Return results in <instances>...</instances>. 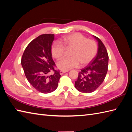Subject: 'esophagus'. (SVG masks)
I'll return each mask as SVG.
<instances>
[{
	"instance_id": "1",
	"label": "esophagus",
	"mask_w": 132,
	"mask_h": 132,
	"mask_svg": "<svg viewBox=\"0 0 132 132\" xmlns=\"http://www.w3.org/2000/svg\"><path fill=\"white\" fill-rule=\"evenodd\" d=\"M68 72V71H64V70H61V71H60V74L61 75H62L63 74H64V73H66V72Z\"/></svg>"
}]
</instances>
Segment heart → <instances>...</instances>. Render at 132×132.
<instances>
[{"mask_svg": "<svg viewBox=\"0 0 132 132\" xmlns=\"http://www.w3.org/2000/svg\"><path fill=\"white\" fill-rule=\"evenodd\" d=\"M64 47H73L71 57H64L57 63L59 69L62 70L77 68L80 63L84 66L88 64L93 60L97 53V45L96 42L87 39L80 33H74L64 36L60 41L53 43L51 47V53L56 60L62 57L64 52Z\"/></svg>", "mask_w": 132, "mask_h": 132, "instance_id": "heart-1", "label": "heart"}]
</instances>
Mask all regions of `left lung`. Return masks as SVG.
Listing matches in <instances>:
<instances>
[{
  "mask_svg": "<svg viewBox=\"0 0 132 132\" xmlns=\"http://www.w3.org/2000/svg\"><path fill=\"white\" fill-rule=\"evenodd\" d=\"M98 41L97 54L88 66L79 72L75 82L77 90L83 93H91L99 87L104 80L108 66V54L104 45L100 39L94 36Z\"/></svg>",
  "mask_w": 132,
  "mask_h": 132,
  "instance_id": "left-lung-1",
  "label": "left lung"
}]
</instances>
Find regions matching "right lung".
<instances>
[{
	"mask_svg": "<svg viewBox=\"0 0 132 132\" xmlns=\"http://www.w3.org/2000/svg\"><path fill=\"white\" fill-rule=\"evenodd\" d=\"M53 34L39 36L28 45L21 58V65L29 83L43 94L50 93L57 88L61 77L60 70L52 57ZM53 72V75L50 72Z\"/></svg>",
	"mask_w": 132,
	"mask_h": 132,
	"instance_id": "1",
	"label": "right lung"
}]
</instances>
